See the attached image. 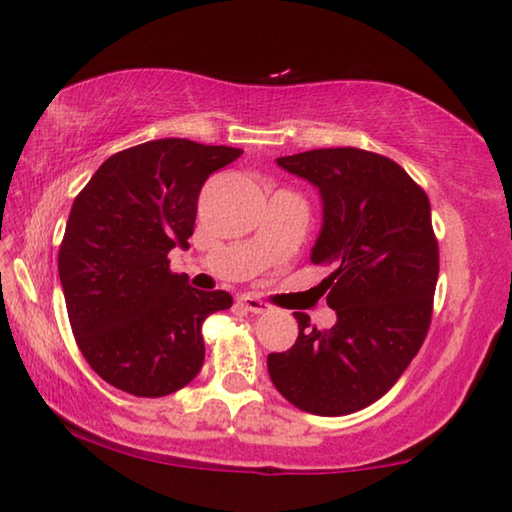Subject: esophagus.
Instances as JSON below:
<instances>
[{"label": "esophagus", "instance_id": "obj_1", "mask_svg": "<svg viewBox=\"0 0 512 512\" xmlns=\"http://www.w3.org/2000/svg\"><path fill=\"white\" fill-rule=\"evenodd\" d=\"M239 302H241V307H246L248 311H253V314H266V311L271 309L264 300H259L257 296H250V293H246V296H241Z\"/></svg>", "mask_w": 512, "mask_h": 512}]
</instances>
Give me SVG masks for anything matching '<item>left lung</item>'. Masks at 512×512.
<instances>
[{
	"label": "left lung",
	"instance_id": "1",
	"mask_svg": "<svg viewBox=\"0 0 512 512\" xmlns=\"http://www.w3.org/2000/svg\"><path fill=\"white\" fill-rule=\"evenodd\" d=\"M323 198L311 264L332 266L320 287L336 311L329 329L296 311L298 339L268 354V375L300 411L366 409L409 368L429 332L438 282L431 205L400 164L352 146L277 158Z\"/></svg>",
	"mask_w": 512,
	"mask_h": 512
}]
</instances>
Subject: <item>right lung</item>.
Wrapping results in <instances>:
<instances>
[{"instance_id": "add662e5", "label": "right lung", "mask_w": 512, "mask_h": 512, "mask_svg": "<svg viewBox=\"0 0 512 512\" xmlns=\"http://www.w3.org/2000/svg\"><path fill=\"white\" fill-rule=\"evenodd\" d=\"M241 149L164 137L119 151L74 198L58 253L69 325L85 361L119 391L164 397L205 359L203 320L232 307L171 273L194 235L198 194Z\"/></svg>"}]
</instances>
